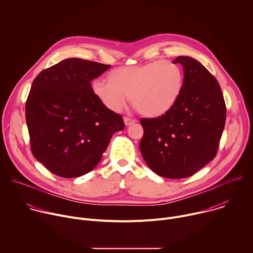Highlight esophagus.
Segmentation results:
<instances>
[{"label": "esophagus", "instance_id": "esophagus-1", "mask_svg": "<svg viewBox=\"0 0 253 253\" xmlns=\"http://www.w3.org/2000/svg\"><path fill=\"white\" fill-rule=\"evenodd\" d=\"M135 122H136L135 119L128 118V117H125V118H124V123H125L126 126H129V125H131V124H133V123H135Z\"/></svg>", "mask_w": 253, "mask_h": 253}]
</instances>
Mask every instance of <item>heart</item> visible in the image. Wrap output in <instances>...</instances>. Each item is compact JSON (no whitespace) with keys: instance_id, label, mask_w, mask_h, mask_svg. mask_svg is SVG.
Masks as SVG:
<instances>
[{"instance_id":"obj_1","label":"heart","mask_w":253,"mask_h":253,"mask_svg":"<svg viewBox=\"0 0 253 253\" xmlns=\"http://www.w3.org/2000/svg\"><path fill=\"white\" fill-rule=\"evenodd\" d=\"M94 96L110 111L121 112L131 98L143 115L159 117L175 106L184 88V71L178 63L157 60L111 71L108 81L92 83Z\"/></svg>"}]
</instances>
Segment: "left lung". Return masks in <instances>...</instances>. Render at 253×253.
Instances as JSON below:
<instances>
[{
    "mask_svg": "<svg viewBox=\"0 0 253 253\" xmlns=\"http://www.w3.org/2000/svg\"><path fill=\"white\" fill-rule=\"evenodd\" d=\"M184 88L166 114L142 118L139 148L157 175L181 179L192 176L217 153L226 120V106L219 83L197 60L179 56Z\"/></svg>",
    "mask_w": 253,
    "mask_h": 253,
    "instance_id": "left-lung-1",
    "label": "left lung"
}]
</instances>
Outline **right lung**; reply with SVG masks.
<instances>
[{"mask_svg": "<svg viewBox=\"0 0 253 253\" xmlns=\"http://www.w3.org/2000/svg\"><path fill=\"white\" fill-rule=\"evenodd\" d=\"M110 65L70 58L43 70L33 81L26 122L31 151L50 172L75 178L100 162L122 116L94 96L91 81Z\"/></svg>", "mask_w": 253, "mask_h": 253, "instance_id": "obj_1", "label": "right lung"}]
</instances>
